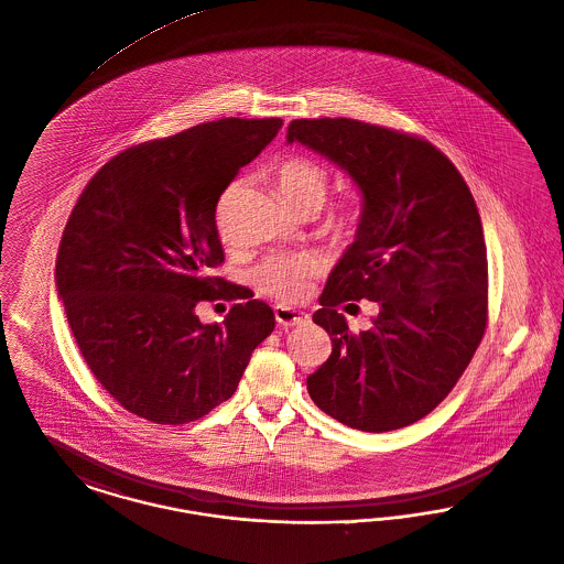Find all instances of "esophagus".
<instances>
[{"instance_id":"obj_1","label":"esophagus","mask_w":564,"mask_h":564,"mask_svg":"<svg viewBox=\"0 0 564 564\" xmlns=\"http://www.w3.org/2000/svg\"><path fill=\"white\" fill-rule=\"evenodd\" d=\"M274 319H276L279 326L292 328V326H300V324L308 322V315L304 311H299V308H292V306H285V304H276L274 306Z\"/></svg>"}]
</instances>
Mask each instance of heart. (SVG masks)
<instances>
[{"label": "heart", "mask_w": 564, "mask_h": 564, "mask_svg": "<svg viewBox=\"0 0 564 564\" xmlns=\"http://www.w3.org/2000/svg\"><path fill=\"white\" fill-rule=\"evenodd\" d=\"M274 185L279 196L292 208L322 206L328 192L326 170L306 158H290L276 164ZM322 270V260L313 253H288L265 260L258 268L256 281L260 290L274 299L299 300L306 294L311 279Z\"/></svg>", "instance_id": "obj_1"}]
</instances>
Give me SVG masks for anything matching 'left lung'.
<instances>
[{
  "label": "left lung",
  "instance_id": "8db88e82",
  "mask_svg": "<svg viewBox=\"0 0 564 564\" xmlns=\"http://www.w3.org/2000/svg\"><path fill=\"white\" fill-rule=\"evenodd\" d=\"M319 153L358 187L354 242L332 268L313 322L330 358L306 377L340 424L398 431L452 392L488 319L481 219L456 166L431 142L354 119H299L288 144ZM372 299L373 328L351 335L337 306Z\"/></svg>",
  "mask_w": 564,
  "mask_h": 564
}]
</instances>
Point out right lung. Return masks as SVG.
<instances>
[{"label": "right lung", "mask_w": 564, "mask_h": 564, "mask_svg": "<svg viewBox=\"0 0 564 564\" xmlns=\"http://www.w3.org/2000/svg\"><path fill=\"white\" fill-rule=\"evenodd\" d=\"M281 119H219L112 158L89 181L62 236L55 290L85 362L130 413L178 426L232 398L274 328L262 300L202 324L221 279L215 208Z\"/></svg>", "instance_id": "add662e5"}]
</instances>
